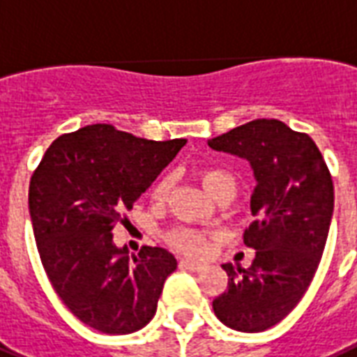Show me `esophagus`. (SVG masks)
<instances>
[{
  "mask_svg": "<svg viewBox=\"0 0 357 357\" xmlns=\"http://www.w3.org/2000/svg\"><path fill=\"white\" fill-rule=\"evenodd\" d=\"M178 266H181L182 270H190V272H201V270L204 268V264L195 261H188V259H182V261L178 262Z\"/></svg>",
  "mask_w": 357,
  "mask_h": 357,
  "instance_id": "esophagus-1",
  "label": "esophagus"
}]
</instances>
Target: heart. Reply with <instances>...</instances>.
I'll return each mask as SVG.
<instances>
[{
  "label": "heart",
  "instance_id": "1",
  "mask_svg": "<svg viewBox=\"0 0 357 357\" xmlns=\"http://www.w3.org/2000/svg\"><path fill=\"white\" fill-rule=\"evenodd\" d=\"M199 182L203 184L206 192L216 199L220 193L223 192H234L236 190V178L229 169L220 167V165H204L197 171ZM171 190V176L169 175H160L154 181L153 188H151V197L156 203H164ZM167 244L171 248H175L176 251H181L184 255L190 257H199L204 255L208 250L210 234L204 231L193 227H176L167 233L165 236Z\"/></svg>",
  "mask_w": 357,
  "mask_h": 357
}]
</instances>
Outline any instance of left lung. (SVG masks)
<instances>
[{
    "label": "left lung",
    "mask_w": 357,
    "mask_h": 357,
    "mask_svg": "<svg viewBox=\"0 0 357 357\" xmlns=\"http://www.w3.org/2000/svg\"><path fill=\"white\" fill-rule=\"evenodd\" d=\"M208 145L248 160L257 178L255 222L244 231L255 259L250 268L223 264L227 291L212 307L233 330L264 331L296 307L319 268L333 212L330 169L307 134L278 119L250 121Z\"/></svg>",
    "instance_id": "obj_1"
}]
</instances>
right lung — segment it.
Listing matches in <instances>:
<instances>
[{
	"mask_svg": "<svg viewBox=\"0 0 357 357\" xmlns=\"http://www.w3.org/2000/svg\"><path fill=\"white\" fill-rule=\"evenodd\" d=\"M184 145L91 124L59 135L33 171L29 214L44 272L66 309L93 330L124 335L156 313L176 259L149 245L130 259L113 244V227Z\"/></svg>",
	"mask_w": 357,
	"mask_h": 357,
	"instance_id": "right-lung-1",
	"label": "right lung"
}]
</instances>
